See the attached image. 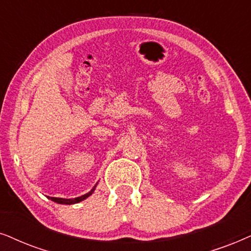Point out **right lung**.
<instances>
[{"label":"right lung","instance_id":"add662e5","mask_svg":"<svg viewBox=\"0 0 251 251\" xmlns=\"http://www.w3.org/2000/svg\"><path fill=\"white\" fill-rule=\"evenodd\" d=\"M95 187L96 186H94V188H93L89 193H87V194H85V195L80 196V198H76V199H58V198H49V196H48V199L51 200V201H53V202H56V203H59V204H75V203L81 202L82 200H85V199L88 198L89 195H92L93 192H94Z\"/></svg>","mask_w":251,"mask_h":251}]
</instances>
